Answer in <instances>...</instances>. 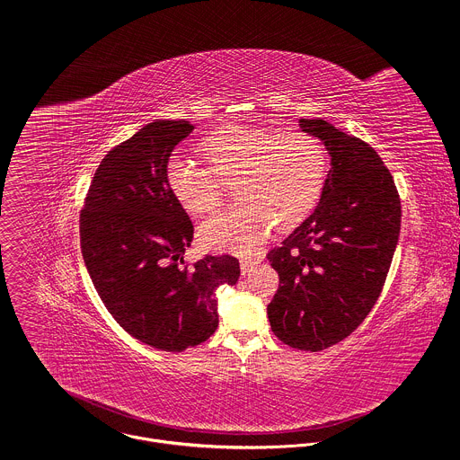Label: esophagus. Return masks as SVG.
<instances>
[{
	"label": "esophagus",
	"mask_w": 460,
	"mask_h": 460,
	"mask_svg": "<svg viewBox=\"0 0 460 460\" xmlns=\"http://www.w3.org/2000/svg\"><path fill=\"white\" fill-rule=\"evenodd\" d=\"M254 264H258V260H252V258H245V260H240V271H242V275L245 277L247 273H249V270L254 266Z\"/></svg>",
	"instance_id": "obj_1"
}]
</instances>
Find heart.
<instances>
[{"mask_svg":"<svg viewBox=\"0 0 460 460\" xmlns=\"http://www.w3.org/2000/svg\"><path fill=\"white\" fill-rule=\"evenodd\" d=\"M209 167L172 156L165 167L169 190L192 215L213 213L222 202V183L234 178V208L200 227L204 245L249 252L275 224L289 229L316 206L327 156L318 138L302 130L226 125L200 144Z\"/></svg>","mask_w":460,"mask_h":460,"instance_id":"heart-1","label":"heart"}]
</instances>
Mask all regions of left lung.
<instances>
[{
	"mask_svg": "<svg viewBox=\"0 0 460 460\" xmlns=\"http://www.w3.org/2000/svg\"><path fill=\"white\" fill-rule=\"evenodd\" d=\"M332 155L322 199L268 252L279 289L268 305L284 344L322 351L342 342L376 304L401 234V196L376 151L325 119H300Z\"/></svg>",
	"mask_w": 460,
	"mask_h": 460,
	"instance_id": "8db88e82",
	"label": "left lung"
}]
</instances>
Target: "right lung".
Segmentation results:
<instances>
[{
	"instance_id": "1",
	"label": "right lung",
	"mask_w": 460,
	"mask_h": 460,
	"mask_svg": "<svg viewBox=\"0 0 460 460\" xmlns=\"http://www.w3.org/2000/svg\"><path fill=\"white\" fill-rule=\"evenodd\" d=\"M192 128L158 119L111 149L80 213L82 254L102 302L130 337L162 351L206 342L218 327L217 289L240 277L231 254L183 261L194 229L165 167Z\"/></svg>"
}]
</instances>
